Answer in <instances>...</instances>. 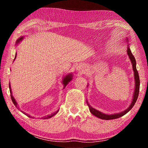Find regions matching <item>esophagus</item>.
Here are the masks:
<instances>
[{"label": "esophagus", "mask_w": 148, "mask_h": 148, "mask_svg": "<svg viewBox=\"0 0 148 148\" xmlns=\"http://www.w3.org/2000/svg\"><path fill=\"white\" fill-rule=\"evenodd\" d=\"M76 70H77V71L79 72V73H81V72H83V71H84V67L82 66V65H79V66H77V68H76Z\"/></svg>", "instance_id": "esophagus-1"}]
</instances>
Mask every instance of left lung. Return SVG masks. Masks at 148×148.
I'll return each instance as SVG.
<instances>
[{"mask_svg": "<svg viewBox=\"0 0 148 148\" xmlns=\"http://www.w3.org/2000/svg\"><path fill=\"white\" fill-rule=\"evenodd\" d=\"M126 40V42L127 43V53L128 54L129 58L130 59V61L131 62V64L132 65V70L134 71V93L133 95H132V101L131 102V104L129 105V106L127 108L123 111L121 112H119V113H116V114H106L104 113H102V112L99 111L96 109H95L94 108H92L91 106V105L89 104V103L87 101V100L86 101L87 104L88 105L89 108L91 113L94 115L95 116H96L97 117H99L100 119H105V120H110V119H117L119 118V117H121L123 116H124L125 114H126L127 112H129L130 110L132 109V108L134 106V105L136 103V102L137 101L138 97V93H139V89H140V79H139V75H138V72L137 70H136V60H135V58L133 55L132 54V52L130 49L129 47V38H127L125 39ZM87 87H88V85H87Z\"/></svg>", "mask_w": 148, "mask_h": 148, "instance_id": "obj_1", "label": "left lung"}]
</instances>
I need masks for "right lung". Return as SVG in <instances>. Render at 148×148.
Here are the masks:
<instances>
[{"label":"right lung","mask_w":148,"mask_h":148,"mask_svg":"<svg viewBox=\"0 0 148 148\" xmlns=\"http://www.w3.org/2000/svg\"><path fill=\"white\" fill-rule=\"evenodd\" d=\"M23 38H24V36H21V37H20V38H19L18 39H17V41H16V46H17V45H18V44L20 43V42H21L22 40H23ZM16 56H17V53H16V56H15V59H14V60L16 59ZM72 77H73V75H72V73H69V74H66V75H65V76H64L63 77H62V85H63V88H62V89H64L65 88V87H66V86H67V84H68L69 83V82L71 81V80L72 79ZM9 88H10V96H11L12 101V102H13L14 104L15 105V106H16V107L19 110V106H18V104H17V102H16V99H14L13 95H12V89H11V87H10V83H9ZM21 112H23V113L25 115H26V116H27L29 117H32V118H35V117L31 116H30V115H29L28 114H26L25 112H23V111H21ZM58 112H59V110H57V112H54V113H52V114H49V115H47V116H46L42 117V119H46L51 118V117L54 116L55 115H56Z\"/></svg>","instance_id":"right-lung-1"}]
</instances>
